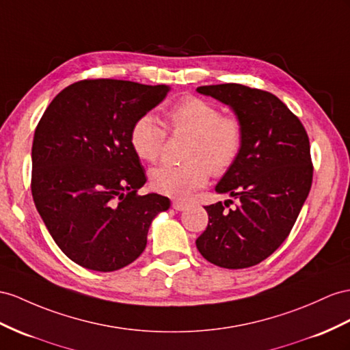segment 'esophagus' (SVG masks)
Here are the masks:
<instances>
[{"label": "esophagus", "instance_id": "1", "mask_svg": "<svg viewBox=\"0 0 350 350\" xmlns=\"http://www.w3.org/2000/svg\"><path fill=\"white\" fill-rule=\"evenodd\" d=\"M172 205H173V208L177 210V211H183V210H186L187 207H189V204L185 202V201H178V200L173 201Z\"/></svg>", "mask_w": 350, "mask_h": 350}]
</instances>
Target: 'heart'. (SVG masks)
Here are the masks:
<instances>
[{"mask_svg":"<svg viewBox=\"0 0 350 350\" xmlns=\"http://www.w3.org/2000/svg\"><path fill=\"white\" fill-rule=\"evenodd\" d=\"M173 136L191 137L182 165L163 164L150 170L154 189L172 198H186L208 182L210 173L221 176L235 164L244 146L245 129L239 116L221 115L220 107L205 98L189 96L167 113ZM167 133L152 115L133 124L130 143L136 155L155 163L164 150Z\"/></svg>","mask_w":350,"mask_h":350,"instance_id":"heart-1","label":"heart"}]
</instances>
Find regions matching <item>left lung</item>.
Here are the masks:
<instances>
[{
    "label": "left lung",
    "instance_id": "1",
    "mask_svg": "<svg viewBox=\"0 0 350 350\" xmlns=\"http://www.w3.org/2000/svg\"><path fill=\"white\" fill-rule=\"evenodd\" d=\"M201 94L229 105L245 129L235 164L216 186L238 200L205 205L208 226L196 239L204 258L225 269L258 265L280 247L306 201L313 177L308 133L299 116L265 90L202 85Z\"/></svg>",
    "mask_w": 350,
    "mask_h": 350
}]
</instances>
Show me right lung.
Segmentation results:
<instances>
[{"label": "right lung", "mask_w": 350, "mask_h": 350, "mask_svg": "<svg viewBox=\"0 0 350 350\" xmlns=\"http://www.w3.org/2000/svg\"><path fill=\"white\" fill-rule=\"evenodd\" d=\"M168 87L83 79L53 98L35 129L31 191L44 225L70 260L98 272L133 263L167 196L139 195L145 170L130 131Z\"/></svg>", "instance_id": "obj_1"}]
</instances>
